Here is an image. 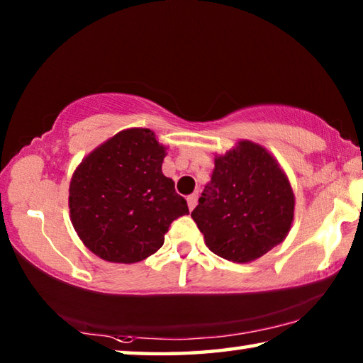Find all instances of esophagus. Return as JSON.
Listing matches in <instances>:
<instances>
[{
  "label": "esophagus",
  "mask_w": 363,
  "mask_h": 363,
  "mask_svg": "<svg viewBox=\"0 0 363 363\" xmlns=\"http://www.w3.org/2000/svg\"><path fill=\"white\" fill-rule=\"evenodd\" d=\"M196 201H199V195H189L187 196V205H189V210L190 211H192L194 210V208L196 206Z\"/></svg>",
  "instance_id": "34e87169"
}]
</instances>
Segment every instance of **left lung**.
<instances>
[{"instance_id":"left-lung-1","label":"left lung","mask_w":363,"mask_h":363,"mask_svg":"<svg viewBox=\"0 0 363 363\" xmlns=\"http://www.w3.org/2000/svg\"><path fill=\"white\" fill-rule=\"evenodd\" d=\"M293 214L294 195L279 163L261 145L240 140L214 158L192 219L214 255L250 262L284 242Z\"/></svg>"}]
</instances>
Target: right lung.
I'll return each instance as SVG.
<instances>
[{
	"mask_svg": "<svg viewBox=\"0 0 363 363\" xmlns=\"http://www.w3.org/2000/svg\"><path fill=\"white\" fill-rule=\"evenodd\" d=\"M164 150L150 130L133 128L97 147L73 173L72 224L102 259H145L162 248L171 223L189 214L173 179L162 173Z\"/></svg>",
	"mask_w": 363,
	"mask_h": 363,
	"instance_id": "right-lung-1",
	"label": "right lung"
}]
</instances>
